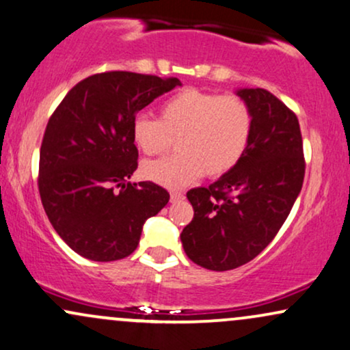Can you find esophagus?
Returning a JSON list of instances; mask_svg holds the SVG:
<instances>
[{"label": "esophagus", "mask_w": 350, "mask_h": 350, "mask_svg": "<svg viewBox=\"0 0 350 350\" xmlns=\"http://www.w3.org/2000/svg\"><path fill=\"white\" fill-rule=\"evenodd\" d=\"M185 198V195L182 191H170V201L172 203H176V201H182Z\"/></svg>", "instance_id": "obj_1"}]
</instances>
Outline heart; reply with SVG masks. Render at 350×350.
<instances>
[{
    "mask_svg": "<svg viewBox=\"0 0 350 350\" xmlns=\"http://www.w3.org/2000/svg\"><path fill=\"white\" fill-rule=\"evenodd\" d=\"M252 134V113L236 94L187 88L160 106L159 119L137 116L133 141L146 155H160L176 142V154L150 160L144 178L178 188L198 176H221L237 165Z\"/></svg>",
    "mask_w": 350,
    "mask_h": 350,
    "instance_id": "b5f03b06",
    "label": "heart"
}]
</instances>
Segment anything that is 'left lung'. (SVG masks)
<instances>
[{
  "instance_id": "1",
  "label": "left lung",
  "mask_w": 350,
  "mask_h": 350,
  "mask_svg": "<svg viewBox=\"0 0 350 350\" xmlns=\"http://www.w3.org/2000/svg\"><path fill=\"white\" fill-rule=\"evenodd\" d=\"M236 94L252 113L247 149L215 183L187 193L195 215L180 234L188 258L216 272L247 264L272 242L305 178L293 111L264 88H241Z\"/></svg>"
}]
</instances>
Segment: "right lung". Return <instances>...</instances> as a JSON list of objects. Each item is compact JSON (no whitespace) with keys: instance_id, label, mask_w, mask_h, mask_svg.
<instances>
[{"instance_id":"add662e5","label":"right lung","mask_w":350,"mask_h":350,"mask_svg":"<svg viewBox=\"0 0 350 350\" xmlns=\"http://www.w3.org/2000/svg\"><path fill=\"white\" fill-rule=\"evenodd\" d=\"M178 78L96 73L77 83L45 127L39 193L49 221L70 249L94 262L134 252L142 226L170 200L152 182L131 183L137 168L135 114Z\"/></svg>"}]
</instances>
